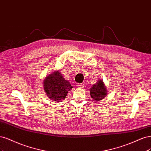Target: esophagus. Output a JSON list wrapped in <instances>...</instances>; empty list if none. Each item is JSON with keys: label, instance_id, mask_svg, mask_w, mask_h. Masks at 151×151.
Returning <instances> with one entry per match:
<instances>
[{"label": "esophagus", "instance_id": "esophagus-1", "mask_svg": "<svg viewBox=\"0 0 151 151\" xmlns=\"http://www.w3.org/2000/svg\"><path fill=\"white\" fill-rule=\"evenodd\" d=\"M77 86L78 87V88H83L84 85L83 84V83H78V84L77 85Z\"/></svg>", "mask_w": 151, "mask_h": 151}]
</instances>
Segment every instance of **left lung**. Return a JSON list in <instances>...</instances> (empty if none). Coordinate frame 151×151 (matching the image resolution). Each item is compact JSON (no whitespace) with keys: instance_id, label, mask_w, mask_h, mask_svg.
Here are the masks:
<instances>
[{"instance_id":"1","label":"left lung","mask_w":151,"mask_h":151,"mask_svg":"<svg viewBox=\"0 0 151 151\" xmlns=\"http://www.w3.org/2000/svg\"><path fill=\"white\" fill-rule=\"evenodd\" d=\"M90 96L94 101H99L105 99L108 95V90L104 81L100 80L92 85L90 89Z\"/></svg>"}]
</instances>
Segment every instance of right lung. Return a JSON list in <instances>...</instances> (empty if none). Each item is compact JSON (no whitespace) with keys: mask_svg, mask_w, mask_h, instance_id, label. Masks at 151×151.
I'll use <instances>...</instances> for the list:
<instances>
[{"mask_svg":"<svg viewBox=\"0 0 151 151\" xmlns=\"http://www.w3.org/2000/svg\"><path fill=\"white\" fill-rule=\"evenodd\" d=\"M43 88L47 97L51 100L60 102L66 99L68 92L73 88L60 70L52 72L43 80Z\"/></svg>","mask_w":151,"mask_h":151,"instance_id":"obj_1","label":"right lung"}]
</instances>
